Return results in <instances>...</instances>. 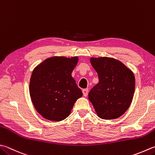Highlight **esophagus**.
Listing matches in <instances>:
<instances>
[{
    "label": "esophagus",
    "mask_w": 155,
    "mask_h": 155,
    "mask_svg": "<svg viewBox=\"0 0 155 155\" xmlns=\"http://www.w3.org/2000/svg\"><path fill=\"white\" fill-rule=\"evenodd\" d=\"M82 92L84 96H87V94H88V89H84L82 90Z\"/></svg>",
    "instance_id": "obj_1"
}]
</instances>
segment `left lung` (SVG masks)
Returning <instances> with one entry per match:
<instances>
[{
	"label": "left lung",
	"instance_id": "obj_1",
	"mask_svg": "<svg viewBox=\"0 0 155 155\" xmlns=\"http://www.w3.org/2000/svg\"><path fill=\"white\" fill-rule=\"evenodd\" d=\"M99 81L92 87L88 98L99 117L118 118L126 112L135 91L133 71L120 61L112 57H91Z\"/></svg>",
	"mask_w": 155,
	"mask_h": 155
}]
</instances>
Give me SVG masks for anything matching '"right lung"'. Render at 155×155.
<instances>
[{"label":"right lung","mask_w":155,"mask_h":155,"mask_svg":"<svg viewBox=\"0 0 155 155\" xmlns=\"http://www.w3.org/2000/svg\"><path fill=\"white\" fill-rule=\"evenodd\" d=\"M78 57H52L44 60L32 71L30 95L35 109L44 118L60 121L68 117L82 96L71 76Z\"/></svg>","instance_id":"obj_1"}]
</instances>
